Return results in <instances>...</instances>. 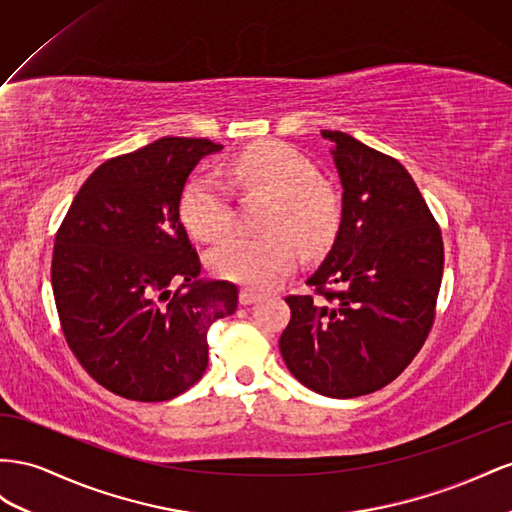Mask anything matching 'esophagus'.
Listing matches in <instances>:
<instances>
[{
  "label": "esophagus",
  "mask_w": 512,
  "mask_h": 512,
  "mask_svg": "<svg viewBox=\"0 0 512 512\" xmlns=\"http://www.w3.org/2000/svg\"><path fill=\"white\" fill-rule=\"evenodd\" d=\"M259 300H261V296L255 294V291H251V289H242L240 291V304H244V306H251V304H255Z\"/></svg>",
  "instance_id": "esophagus-1"
}]
</instances>
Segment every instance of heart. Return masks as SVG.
Listing matches in <instances>:
<instances>
[{"instance_id":"1","label":"heart","mask_w":512,"mask_h":512,"mask_svg":"<svg viewBox=\"0 0 512 512\" xmlns=\"http://www.w3.org/2000/svg\"><path fill=\"white\" fill-rule=\"evenodd\" d=\"M231 180L242 188L272 195L264 236H229L210 253V270L231 283L270 289L291 272L298 259V237L306 248L324 246L337 231L341 199L334 188L313 178L309 158L283 141L248 145L227 165ZM180 216L186 229L203 242L223 236L231 225V203L225 186L199 175L184 186Z\"/></svg>"}]
</instances>
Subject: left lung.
Wrapping results in <instances>:
<instances>
[{
  "mask_svg": "<svg viewBox=\"0 0 512 512\" xmlns=\"http://www.w3.org/2000/svg\"><path fill=\"white\" fill-rule=\"evenodd\" d=\"M341 180V223L309 276L321 298L287 296L281 354L298 382L352 399L390 384L435 317L444 270L440 227L407 169L341 130H321ZM339 284L337 292L324 290Z\"/></svg>",
  "mask_w": 512,
  "mask_h": 512,
  "instance_id": "left-lung-1",
  "label": "left lung"
}]
</instances>
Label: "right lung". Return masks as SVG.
<instances>
[{
  "mask_svg": "<svg viewBox=\"0 0 512 512\" xmlns=\"http://www.w3.org/2000/svg\"><path fill=\"white\" fill-rule=\"evenodd\" d=\"M210 139L163 137L102 163L55 236L51 283L72 354L100 386L167 401L208 367V328L238 309V287L199 279L180 199ZM173 284L181 287L172 291Z\"/></svg>",
  "mask_w": 512,
  "mask_h": 512,
  "instance_id": "1",
  "label": "right lung"
}]
</instances>
